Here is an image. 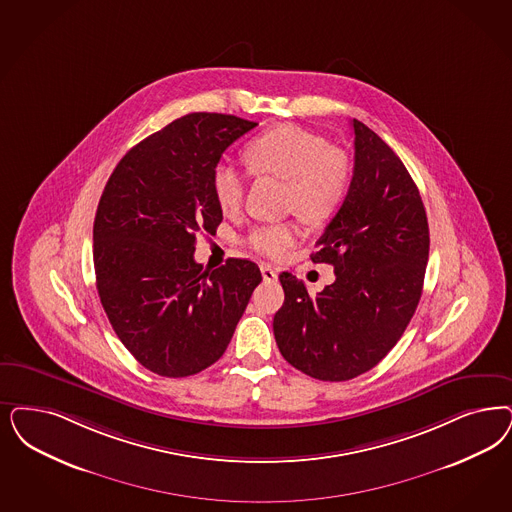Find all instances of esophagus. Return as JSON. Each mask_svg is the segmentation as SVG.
<instances>
[{"mask_svg": "<svg viewBox=\"0 0 512 512\" xmlns=\"http://www.w3.org/2000/svg\"><path fill=\"white\" fill-rule=\"evenodd\" d=\"M261 274H263L265 282H274L278 278V272L268 265H261Z\"/></svg>", "mask_w": 512, "mask_h": 512, "instance_id": "esophagus-1", "label": "esophagus"}]
</instances>
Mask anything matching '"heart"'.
Instances as JSON below:
<instances>
[{"mask_svg": "<svg viewBox=\"0 0 512 512\" xmlns=\"http://www.w3.org/2000/svg\"><path fill=\"white\" fill-rule=\"evenodd\" d=\"M247 166L257 176L287 181V210L308 223H321L344 204L352 170L342 151L318 134L282 124L266 130L246 145ZM247 176L229 160H219L212 170V191L221 212L240 210ZM297 225L270 223L249 230L247 244L266 257H282L297 240Z\"/></svg>", "mask_w": 512, "mask_h": 512, "instance_id": "heart-1", "label": "heart"}]
</instances>
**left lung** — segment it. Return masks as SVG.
I'll list each match as a JSON object with an SVG mask.
<instances>
[{"label":"left lung","mask_w":512,"mask_h":512,"mask_svg":"<svg viewBox=\"0 0 512 512\" xmlns=\"http://www.w3.org/2000/svg\"><path fill=\"white\" fill-rule=\"evenodd\" d=\"M352 126L350 191L310 255L333 266L336 280L312 297L282 272L285 300L272 323L283 359L323 382L352 380L388 355L418 308L429 257L414 179L369 126Z\"/></svg>","instance_id":"1"}]
</instances>
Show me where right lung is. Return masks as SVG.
<instances>
[{"label": "right lung", "mask_w": 512, "mask_h": 512, "mask_svg": "<svg viewBox=\"0 0 512 512\" xmlns=\"http://www.w3.org/2000/svg\"><path fill=\"white\" fill-rule=\"evenodd\" d=\"M255 126L189 113L134 145L107 179L92 232L96 289L124 348L159 376L213 365L263 280L253 261L204 270L193 255L198 234L223 221L213 166Z\"/></svg>", "instance_id": "obj_1"}]
</instances>
